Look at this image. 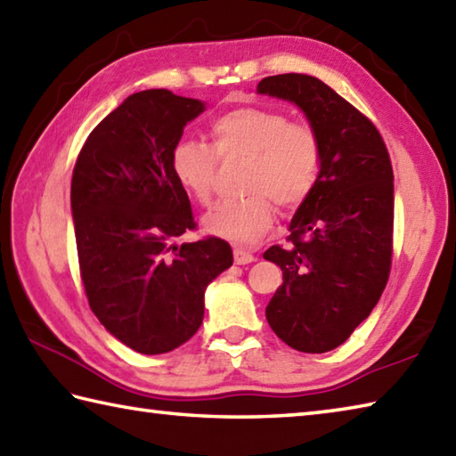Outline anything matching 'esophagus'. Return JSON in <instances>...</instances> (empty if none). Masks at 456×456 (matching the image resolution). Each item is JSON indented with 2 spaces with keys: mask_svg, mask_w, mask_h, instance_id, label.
<instances>
[{
  "mask_svg": "<svg viewBox=\"0 0 456 456\" xmlns=\"http://www.w3.org/2000/svg\"><path fill=\"white\" fill-rule=\"evenodd\" d=\"M256 260L254 254L242 250V248H234V262L238 265H246V264H252Z\"/></svg>",
  "mask_w": 456,
  "mask_h": 456,
  "instance_id": "obj_1",
  "label": "esophagus"
}]
</instances>
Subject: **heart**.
<instances>
[{
    "label": "heart",
    "mask_w": 456,
    "mask_h": 456,
    "mask_svg": "<svg viewBox=\"0 0 456 456\" xmlns=\"http://www.w3.org/2000/svg\"><path fill=\"white\" fill-rule=\"evenodd\" d=\"M212 149L183 139L170 151L176 183L206 204L216 176V157L248 159L244 188L250 194L224 200L202 218L204 232L238 246H252L270 230L281 208H297L317 183L322 149L307 125L289 123L278 110L240 107L220 115L210 126Z\"/></svg>",
    "instance_id": "1"
}]
</instances>
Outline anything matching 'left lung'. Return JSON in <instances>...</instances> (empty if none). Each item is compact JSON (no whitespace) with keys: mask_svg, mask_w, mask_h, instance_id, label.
Wrapping results in <instances>:
<instances>
[{"mask_svg":"<svg viewBox=\"0 0 456 456\" xmlns=\"http://www.w3.org/2000/svg\"><path fill=\"white\" fill-rule=\"evenodd\" d=\"M257 93L294 102L322 149L317 183L289 222L291 246L264 252L283 276L265 320L289 347L325 354L367 320L389 278V152L373 123L315 77H265Z\"/></svg>","mask_w":456,"mask_h":456,"instance_id":"8db88e82","label":"left lung"}]
</instances>
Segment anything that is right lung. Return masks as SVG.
I'll list each match as a JSON object with an SVG mask.
<instances>
[{
  "mask_svg": "<svg viewBox=\"0 0 456 456\" xmlns=\"http://www.w3.org/2000/svg\"><path fill=\"white\" fill-rule=\"evenodd\" d=\"M199 99L149 89L93 128L71 180L77 254L89 305L105 330L144 355L167 354L199 331L204 291L228 270V242L176 244L192 230L191 200L170 170Z\"/></svg>",
  "mask_w": 456,
  "mask_h": 456,
  "instance_id": "add662e5",
  "label": "right lung"
}]
</instances>
